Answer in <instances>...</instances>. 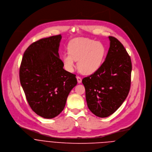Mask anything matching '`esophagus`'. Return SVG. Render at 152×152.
Masks as SVG:
<instances>
[{"mask_svg":"<svg viewBox=\"0 0 152 152\" xmlns=\"http://www.w3.org/2000/svg\"><path fill=\"white\" fill-rule=\"evenodd\" d=\"M76 78H77V82L79 83H80L82 82V78L80 76H77Z\"/></svg>","mask_w":152,"mask_h":152,"instance_id":"esophagus-1","label":"esophagus"}]
</instances>
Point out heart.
<instances>
[{
  "mask_svg": "<svg viewBox=\"0 0 152 152\" xmlns=\"http://www.w3.org/2000/svg\"><path fill=\"white\" fill-rule=\"evenodd\" d=\"M68 51L63 56L66 69L72 72L75 67V61H78L79 71L83 74L91 75L102 65L106 49L100 42L86 37H77L69 43Z\"/></svg>",
  "mask_w": 152,
  "mask_h": 152,
  "instance_id": "heart-1",
  "label": "heart"
}]
</instances>
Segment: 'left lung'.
I'll list each match as a JSON object with an SVG mask.
<instances>
[{"label": "left lung", "instance_id": "1", "mask_svg": "<svg viewBox=\"0 0 152 152\" xmlns=\"http://www.w3.org/2000/svg\"><path fill=\"white\" fill-rule=\"evenodd\" d=\"M109 38L110 48L105 61L95 72L82 79L88 107L99 118L108 117L119 108L131 82L130 56L116 38Z\"/></svg>", "mask_w": 152, "mask_h": 152}]
</instances>
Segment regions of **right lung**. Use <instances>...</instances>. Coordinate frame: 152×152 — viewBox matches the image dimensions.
<instances>
[{
	"mask_svg": "<svg viewBox=\"0 0 152 152\" xmlns=\"http://www.w3.org/2000/svg\"><path fill=\"white\" fill-rule=\"evenodd\" d=\"M61 37L53 36L31 43L20 68V83L30 107L46 119L54 118L63 110L77 82L75 75L63 69L58 54Z\"/></svg>",
	"mask_w": 152,
	"mask_h": 152,
	"instance_id": "right-lung-1",
	"label": "right lung"
}]
</instances>
